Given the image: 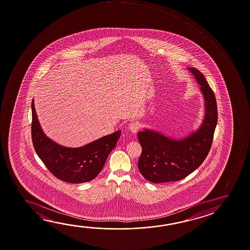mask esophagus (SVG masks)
<instances>
[{
  "label": "esophagus",
  "instance_id": "34e87169",
  "mask_svg": "<svg viewBox=\"0 0 250 250\" xmlns=\"http://www.w3.org/2000/svg\"><path fill=\"white\" fill-rule=\"evenodd\" d=\"M129 130L132 132V133H136L137 131H139V124L136 123V122H132V123L129 124L128 125Z\"/></svg>",
  "mask_w": 250,
  "mask_h": 250
}]
</instances>
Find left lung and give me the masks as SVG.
Here are the masks:
<instances>
[{"label": "left lung", "mask_w": 250, "mask_h": 250, "mask_svg": "<svg viewBox=\"0 0 250 250\" xmlns=\"http://www.w3.org/2000/svg\"><path fill=\"white\" fill-rule=\"evenodd\" d=\"M188 70L204 95V122L198 131L181 140L169 139L149 130L138 132L142 147L138 163L139 172L152 183L179 181L188 176L202 164L212 146L218 120L215 96L200 70Z\"/></svg>", "instance_id": "8db88e82"}]
</instances>
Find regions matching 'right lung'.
<instances>
[{"mask_svg": "<svg viewBox=\"0 0 250 250\" xmlns=\"http://www.w3.org/2000/svg\"><path fill=\"white\" fill-rule=\"evenodd\" d=\"M31 108L34 148L49 172L58 180L69 183L88 182L98 176L107 157L116 146L121 131H115L82 147H64L47 138L42 131L34 107V99Z\"/></svg>", "mask_w": 250, "mask_h": 250, "instance_id": "add662e5", "label": "right lung"}]
</instances>
